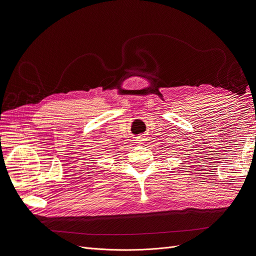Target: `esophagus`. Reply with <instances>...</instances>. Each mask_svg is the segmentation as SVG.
I'll list each match as a JSON object with an SVG mask.
<instances>
[{"instance_id": "esophagus-1", "label": "esophagus", "mask_w": 256, "mask_h": 256, "mask_svg": "<svg viewBox=\"0 0 256 256\" xmlns=\"http://www.w3.org/2000/svg\"><path fill=\"white\" fill-rule=\"evenodd\" d=\"M141 141H142V140H141Z\"/></svg>"}]
</instances>
